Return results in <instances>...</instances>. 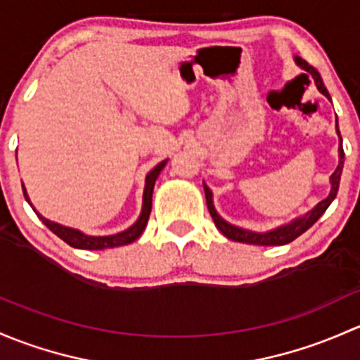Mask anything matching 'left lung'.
Returning <instances> with one entry per match:
<instances>
[{
  "mask_svg": "<svg viewBox=\"0 0 360 360\" xmlns=\"http://www.w3.org/2000/svg\"><path fill=\"white\" fill-rule=\"evenodd\" d=\"M296 62H298V65H302L303 69L309 70V72L312 74L314 79H316L319 91L329 98L328 90H326L324 83H322V79H321V76H319L317 70L314 69L312 65L307 64L305 60H302L300 57H296ZM336 129H338V124H336ZM338 135H340V131H338ZM343 159H345V153H343L342 135H340V165H338V168H336V172L331 175V192H329L328 198H326L324 201L319 202V205L314 207L310 213H307L305 217L291 221L290 225H284V227L276 229V231L265 232V234H258V232L243 231V229L234 227V225H231V224H227L225 220H221V218L218 217L217 211H214L213 199H211V191L205 185L207 210H210V214H211V218H213V221H214V225H217L218 231H220L225 237H229L231 240H237V243H246V244H258V246H283V244H290L291 240L296 239V237H300L303 232L309 231V229L319 220V218L324 214V211L328 210L329 205H331L333 199L336 198V194H338V187H340V179H342V172H343Z\"/></svg>",
  "mask_w": 360,
  "mask_h": 360,
  "instance_id": "8db88e82",
  "label": "left lung"
}]
</instances>
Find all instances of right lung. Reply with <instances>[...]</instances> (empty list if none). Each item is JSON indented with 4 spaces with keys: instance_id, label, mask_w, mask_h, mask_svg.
Here are the masks:
<instances>
[{
    "instance_id": "1",
    "label": "right lung",
    "mask_w": 360,
    "mask_h": 360,
    "mask_svg": "<svg viewBox=\"0 0 360 360\" xmlns=\"http://www.w3.org/2000/svg\"><path fill=\"white\" fill-rule=\"evenodd\" d=\"M166 161L159 162L158 166L153 169V172L147 175L146 179V191H143V207H142V214H140L139 220L135 221V224L131 225V227L128 229V231L124 232H120V234L116 236H105V237H91V236H84L83 232L79 231H74V229H68V227H62V225L58 224H53V221L46 220V218L41 217V214L38 213V217L41 218V221L44 225H46L48 229H50L53 234H57L60 237L64 243H68L69 246L72 248H77V250H105V248H117V246H124V244H129L133 243V240L139 239L140 236H142L143 229H146L147 221H149V214H150V210H153V191H154V184H155V179L159 176V173H161V169L165 168ZM22 191H24V198L27 199L29 202V198H27V192H25V188L22 187ZM31 205V202H29Z\"/></svg>"
}]
</instances>
